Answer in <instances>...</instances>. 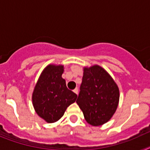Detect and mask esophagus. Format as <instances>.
<instances>
[{"instance_id":"1","label":"esophagus","mask_w":150,"mask_h":150,"mask_svg":"<svg viewBox=\"0 0 150 150\" xmlns=\"http://www.w3.org/2000/svg\"><path fill=\"white\" fill-rule=\"evenodd\" d=\"M74 92L75 94H76V95H78V88H75V89L74 90Z\"/></svg>"}]
</instances>
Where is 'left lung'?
I'll return each mask as SVG.
<instances>
[{
	"mask_svg": "<svg viewBox=\"0 0 150 150\" xmlns=\"http://www.w3.org/2000/svg\"><path fill=\"white\" fill-rule=\"evenodd\" d=\"M120 100L117 85L98 65L85 67L76 103L88 123L99 126L109 121Z\"/></svg>",
	"mask_w": 150,
	"mask_h": 150,
	"instance_id": "left-lung-1",
	"label": "left lung"
}]
</instances>
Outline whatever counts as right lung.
I'll use <instances>...</instances> for the list:
<instances>
[{
	"instance_id": "obj_1",
	"label": "right lung",
	"mask_w": 150,
	"mask_h": 150,
	"mask_svg": "<svg viewBox=\"0 0 150 150\" xmlns=\"http://www.w3.org/2000/svg\"><path fill=\"white\" fill-rule=\"evenodd\" d=\"M64 67L50 64L43 70L32 95L34 110L38 116L49 123L63 116L67 107L74 103L77 95L69 90L62 77Z\"/></svg>"
}]
</instances>
